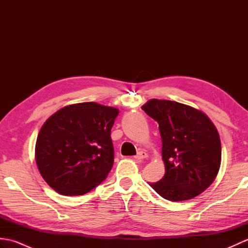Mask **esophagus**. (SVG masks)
<instances>
[{"label": "esophagus", "instance_id": "1", "mask_svg": "<svg viewBox=\"0 0 248 248\" xmlns=\"http://www.w3.org/2000/svg\"><path fill=\"white\" fill-rule=\"evenodd\" d=\"M147 157H148V155H147L145 151H140L139 154L135 155L136 160H144V159H147Z\"/></svg>", "mask_w": 248, "mask_h": 248}]
</instances>
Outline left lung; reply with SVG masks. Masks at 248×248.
<instances>
[{
    "instance_id": "1",
    "label": "left lung",
    "mask_w": 248,
    "mask_h": 248,
    "mask_svg": "<svg viewBox=\"0 0 248 248\" xmlns=\"http://www.w3.org/2000/svg\"><path fill=\"white\" fill-rule=\"evenodd\" d=\"M141 109L159 124L165 175L149 183L170 202L202 194L217 178L222 146L217 128L202 110L170 100L151 99Z\"/></svg>"
}]
</instances>
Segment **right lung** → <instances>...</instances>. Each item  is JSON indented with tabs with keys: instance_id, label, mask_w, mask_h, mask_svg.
<instances>
[{
	"instance_id": "add662e5",
	"label": "right lung",
	"mask_w": 248,
	"mask_h": 248,
	"mask_svg": "<svg viewBox=\"0 0 248 248\" xmlns=\"http://www.w3.org/2000/svg\"><path fill=\"white\" fill-rule=\"evenodd\" d=\"M119 114L96 102L67 105L46 120L37 136L35 159L40 175L65 196L92 191L114 163L110 129Z\"/></svg>"
}]
</instances>
